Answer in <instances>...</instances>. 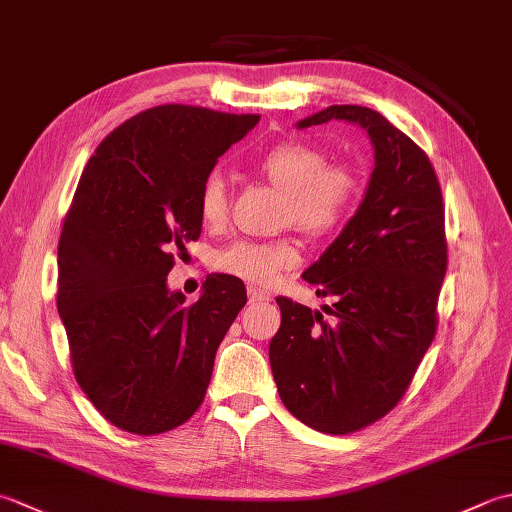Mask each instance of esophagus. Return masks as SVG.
<instances>
[{
	"label": "esophagus",
	"instance_id": "1",
	"mask_svg": "<svg viewBox=\"0 0 512 512\" xmlns=\"http://www.w3.org/2000/svg\"><path fill=\"white\" fill-rule=\"evenodd\" d=\"M248 301L250 303H262V301H270V295L264 290H257V288H250L248 290Z\"/></svg>",
	"mask_w": 512,
	"mask_h": 512
}]
</instances>
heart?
Returning a JSON list of instances; mask_svg holds the SVG:
<instances>
[{
    "instance_id": "1",
    "label": "heart",
    "mask_w": 512,
    "mask_h": 512,
    "mask_svg": "<svg viewBox=\"0 0 512 512\" xmlns=\"http://www.w3.org/2000/svg\"><path fill=\"white\" fill-rule=\"evenodd\" d=\"M264 178L286 191L284 224H295L310 235H325L339 226L361 191L358 176L343 165H328L323 151L306 143H279L257 160ZM200 215L209 226L228 220V193L220 171H211L200 187ZM299 264L295 239H237L220 250L215 268L244 284L270 288Z\"/></svg>"
}]
</instances>
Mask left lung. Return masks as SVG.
I'll return each mask as SVG.
<instances>
[{
	"label": "left lung",
	"mask_w": 512,
	"mask_h": 512,
	"mask_svg": "<svg viewBox=\"0 0 512 512\" xmlns=\"http://www.w3.org/2000/svg\"><path fill=\"white\" fill-rule=\"evenodd\" d=\"M345 121L374 145L365 198L303 279L332 306L310 310L277 297L270 341L279 398L308 427L345 436L383 418L405 396L438 328L447 273L444 204L427 154L383 114L330 105L299 129Z\"/></svg>",
	"instance_id": "left-lung-1"
}]
</instances>
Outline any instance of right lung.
Returning a JSON list of instances; mask_svg holds the SVG:
<instances>
[{
	"label": "right lung",
	"instance_id": "obj_1",
	"mask_svg": "<svg viewBox=\"0 0 512 512\" xmlns=\"http://www.w3.org/2000/svg\"><path fill=\"white\" fill-rule=\"evenodd\" d=\"M257 123L158 105L116 127L83 169L59 239L57 308L76 383L118 429L156 436L202 405L246 288L215 273L184 303L167 275L200 237L204 178Z\"/></svg>",
	"mask_w": 512,
	"mask_h": 512
}]
</instances>
